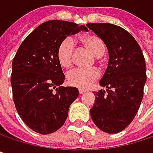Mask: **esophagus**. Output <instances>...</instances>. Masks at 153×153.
Returning <instances> with one entry per match:
<instances>
[{"mask_svg": "<svg viewBox=\"0 0 153 153\" xmlns=\"http://www.w3.org/2000/svg\"><path fill=\"white\" fill-rule=\"evenodd\" d=\"M86 92V90H84V89H79V95H82V94H84Z\"/></svg>", "mask_w": 153, "mask_h": 153, "instance_id": "34e87169", "label": "esophagus"}]
</instances>
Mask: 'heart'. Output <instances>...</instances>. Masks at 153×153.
Instances as JSON below:
<instances>
[{
    "mask_svg": "<svg viewBox=\"0 0 153 153\" xmlns=\"http://www.w3.org/2000/svg\"><path fill=\"white\" fill-rule=\"evenodd\" d=\"M81 43L94 56L99 57L105 54V46L104 42L95 34H88L80 38ZM74 42L71 38H65L57 48L56 56L60 65L64 68H70L74 62ZM100 72L97 68L88 70L75 69L67 74V82L73 87L87 89L94 85L99 79Z\"/></svg>",
    "mask_w": 153,
    "mask_h": 153,
    "instance_id": "heart-1",
    "label": "heart"
}]
</instances>
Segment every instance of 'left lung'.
I'll return each instance as SVG.
<instances>
[{
    "mask_svg": "<svg viewBox=\"0 0 153 153\" xmlns=\"http://www.w3.org/2000/svg\"><path fill=\"white\" fill-rule=\"evenodd\" d=\"M106 45L109 62L99 84L106 90L94 93L95 104L90 115L102 131L116 134L134 120L143 97L146 82L145 60L135 38L120 26L88 24Z\"/></svg>",
    "mask_w": 153,
    "mask_h": 153,
    "instance_id": "8db88e82",
    "label": "left lung"
}]
</instances>
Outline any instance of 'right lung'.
Here are the masks:
<instances>
[{"instance_id": "add662e5", "label": "right lung", "mask_w": 153, "mask_h": 153, "mask_svg": "<svg viewBox=\"0 0 153 153\" xmlns=\"http://www.w3.org/2000/svg\"><path fill=\"white\" fill-rule=\"evenodd\" d=\"M82 30L88 31L85 25L73 22L47 21L35 28L16 51L10 79L14 104L23 121L37 133L47 135L58 130L79 96L77 88L60 86L65 74L56 51L67 36Z\"/></svg>"}]
</instances>
